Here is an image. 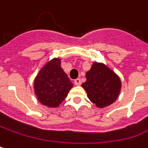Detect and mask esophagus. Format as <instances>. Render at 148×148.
I'll return each instance as SVG.
<instances>
[{
	"instance_id": "obj_1",
	"label": "esophagus",
	"mask_w": 148,
	"mask_h": 148,
	"mask_svg": "<svg viewBox=\"0 0 148 148\" xmlns=\"http://www.w3.org/2000/svg\"><path fill=\"white\" fill-rule=\"evenodd\" d=\"M74 84H75V85H80V84H81V79H75V80H74Z\"/></svg>"
}]
</instances>
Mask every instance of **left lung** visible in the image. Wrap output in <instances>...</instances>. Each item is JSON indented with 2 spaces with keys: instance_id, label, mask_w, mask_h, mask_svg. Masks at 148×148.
<instances>
[{
  "instance_id": "8db88e82",
  "label": "left lung",
  "mask_w": 148,
  "mask_h": 148,
  "mask_svg": "<svg viewBox=\"0 0 148 148\" xmlns=\"http://www.w3.org/2000/svg\"><path fill=\"white\" fill-rule=\"evenodd\" d=\"M86 82L82 84L87 96L98 108L103 109L112 104L121 91L119 77L102 64L95 62L85 74Z\"/></svg>"
}]
</instances>
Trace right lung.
Returning a JSON list of instances; mask_svg holds the SVG:
<instances>
[{"mask_svg": "<svg viewBox=\"0 0 148 148\" xmlns=\"http://www.w3.org/2000/svg\"><path fill=\"white\" fill-rule=\"evenodd\" d=\"M60 58H53L42 67L34 80L38 101L49 108H56L66 98L74 84L61 67Z\"/></svg>", "mask_w": 148, "mask_h": 148, "instance_id": "1", "label": "right lung"}]
</instances>
